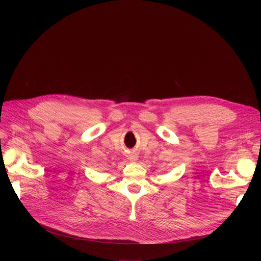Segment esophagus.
Listing matches in <instances>:
<instances>
[{
    "label": "esophagus",
    "instance_id": "34e87169",
    "mask_svg": "<svg viewBox=\"0 0 261 261\" xmlns=\"http://www.w3.org/2000/svg\"><path fill=\"white\" fill-rule=\"evenodd\" d=\"M135 159H136V158H135V155H132V156L130 158V160H131V161H135Z\"/></svg>",
    "mask_w": 261,
    "mask_h": 261
}]
</instances>
